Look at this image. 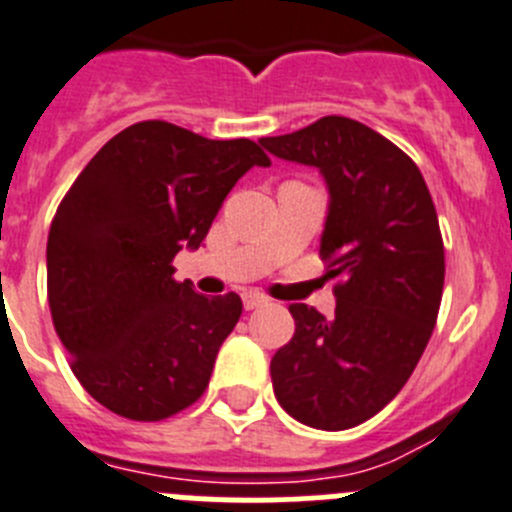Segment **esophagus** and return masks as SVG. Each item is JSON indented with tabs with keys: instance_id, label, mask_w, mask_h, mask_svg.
<instances>
[{
	"instance_id": "esophagus-1",
	"label": "esophagus",
	"mask_w": 512,
	"mask_h": 512,
	"mask_svg": "<svg viewBox=\"0 0 512 512\" xmlns=\"http://www.w3.org/2000/svg\"><path fill=\"white\" fill-rule=\"evenodd\" d=\"M242 303H245V310H255L260 305H265L267 298L262 293H257V290H247V293H242Z\"/></svg>"
}]
</instances>
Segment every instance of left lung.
<instances>
[{"mask_svg":"<svg viewBox=\"0 0 512 512\" xmlns=\"http://www.w3.org/2000/svg\"><path fill=\"white\" fill-rule=\"evenodd\" d=\"M260 143L326 176L318 255L336 280L333 318L290 305L295 336L272 356V389L308 427H356L404 389L437 323L444 242L432 194L399 146L353 118L326 116Z\"/></svg>","mask_w":512,"mask_h":512,"instance_id":"obj_1","label":"left lung"}]
</instances>
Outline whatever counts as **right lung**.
Instances as JSON below:
<instances>
[{"mask_svg": "<svg viewBox=\"0 0 512 512\" xmlns=\"http://www.w3.org/2000/svg\"><path fill=\"white\" fill-rule=\"evenodd\" d=\"M270 156L250 138L212 141L166 121L128 126L88 161L47 237V300L70 369L98 404L133 422L191 407L242 315L174 280L232 186Z\"/></svg>", "mask_w": 512, "mask_h": 512, "instance_id": "1", "label": "right lung"}]
</instances>
